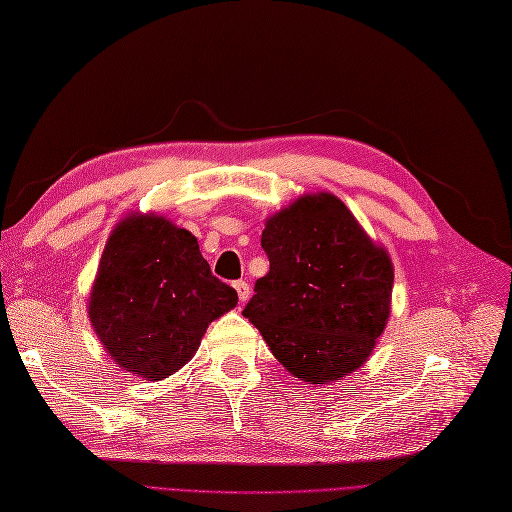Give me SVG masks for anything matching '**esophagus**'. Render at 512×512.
Listing matches in <instances>:
<instances>
[{
	"label": "esophagus",
	"mask_w": 512,
	"mask_h": 512,
	"mask_svg": "<svg viewBox=\"0 0 512 512\" xmlns=\"http://www.w3.org/2000/svg\"><path fill=\"white\" fill-rule=\"evenodd\" d=\"M235 290H237V297L241 303H245L247 299H250V286H247L243 280L235 282Z\"/></svg>",
	"instance_id": "34e87169"
}]
</instances>
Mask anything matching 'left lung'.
<instances>
[{
	"mask_svg": "<svg viewBox=\"0 0 512 512\" xmlns=\"http://www.w3.org/2000/svg\"><path fill=\"white\" fill-rule=\"evenodd\" d=\"M269 273L243 316L307 384L359 369L391 316L393 262L331 192L303 194L265 222Z\"/></svg>",
	"mask_w": 512,
	"mask_h": 512,
	"instance_id": "8db88e82",
	"label": "left lung"
}]
</instances>
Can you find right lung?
Wrapping results in <instances>:
<instances>
[{"label":"right lung","mask_w":512,"mask_h":512,"mask_svg":"<svg viewBox=\"0 0 512 512\" xmlns=\"http://www.w3.org/2000/svg\"><path fill=\"white\" fill-rule=\"evenodd\" d=\"M237 301L190 230L130 213L106 239L87 314L117 367L158 382L192 359L209 324Z\"/></svg>","instance_id":"add662e5"}]
</instances>
